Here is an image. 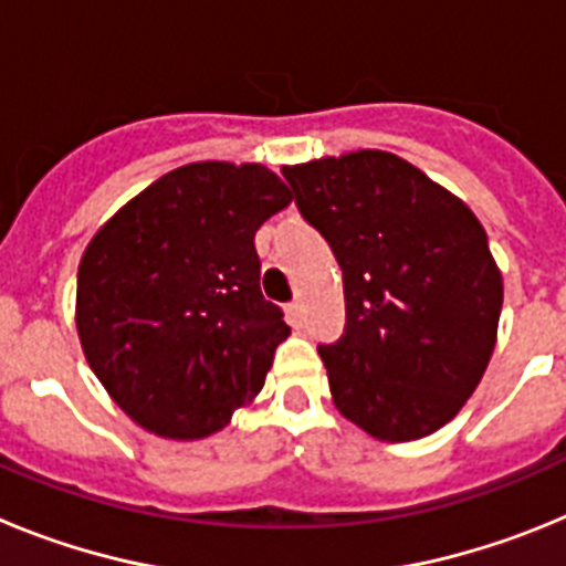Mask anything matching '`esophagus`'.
Instances as JSON below:
<instances>
[{
  "mask_svg": "<svg viewBox=\"0 0 566 566\" xmlns=\"http://www.w3.org/2000/svg\"><path fill=\"white\" fill-rule=\"evenodd\" d=\"M286 317H289V323H294V326H297L300 319H303V303H300V300H292V303H289Z\"/></svg>",
  "mask_w": 566,
  "mask_h": 566,
  "instance_id": "obj_1",
  "label": "esophagus"
}]
</instances>
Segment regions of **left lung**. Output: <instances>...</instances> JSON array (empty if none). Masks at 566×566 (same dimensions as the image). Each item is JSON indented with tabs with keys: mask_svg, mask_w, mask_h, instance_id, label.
I'll use <instances>...</instances> for the list:
<instances>
[{
	"mask_svg": "<svg viewBox=\"0 0 566 566\" xmlns=\"http://www.w3.org/2000/svg\"><path fill=\"white\" fill-rule=\"evenodd\" d=\"M283 178L343 269V337L317 345L334 405L385 442L451 422L488 368L502 314V274L476 214L379 149Z\"/></svg>",
	"mask_w": 566,
	"mask_h": 566,
	"instance_id": "obj_1",
	"label": "left lung"
}]
</instances>
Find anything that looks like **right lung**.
<instances>
[{"mask_svg":"<svg viewBox=\"0 0 566 566\" xmlns=\"http://www.w3.org/2000/svg\"><path fill=\"white\" fill-rule=\"evenodd\" d=\"M289 201L260 164H187L90 240L76 292L82 348L147 431L207 437L263 388L289 326L260 292L254 232Z\"/></svg>","mask_w":566,"mask_h":566,"instance_id":"add662e5","label":"right lung"}]
</instances>
